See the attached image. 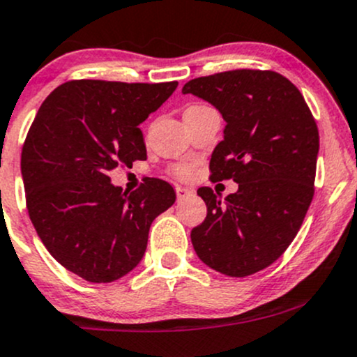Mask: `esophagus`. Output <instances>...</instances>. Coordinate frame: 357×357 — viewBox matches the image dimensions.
<instances>
[{
	"label": "esophagus",
	"mask_w": 357,
	"mask_h": 357,
	"mask_svg": "<svg viewBox=\"0 0 357 357\" xmlns=\"http://www.w3.org/2000/svg\"><path fill=\"white\" fill-rule=\"evenodd\" d=\"M175 192H177V199H178V201H182V199H185L187 195H192L194 190L189 189V187L177 185V187H175Z\"/></svg>",
	"instance_id": "obj_1"
}]
</instances>
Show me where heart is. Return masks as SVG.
I'll return each mask as SVG.
<instances>
[{"label": "heart", "instance_id": "heart-1", "mask_svg": "<svg viewBox=\"0 0 357 357\" xmlns=\"http://www.w3.org/2000/svg\"><path fill=\"white\" fill-rule=\"evenodd\" d=\"M201 107H204V105H189L185 109V112H187V110H197V109H201ZM172 172H174V174L180 178H189L190 175H192V167H190V165H187V163H178V165H175L174 168H172Z\"/></svg>", "mask_w": 357, "mask_h": 357}]
</instances>
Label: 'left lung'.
<instances>
[{"label": "left lung", "mask_w": 357, "mask_h": 357, "mask_svg": "<svg viewBox=\"0 0 357 357\" xmlns=\"http://www.w3.org/2000/svg\"><path fill=\"white\" fill-rule=\"evenodd\" d=\"M182 93L216 107L226 126L211 155V180L238 183L221 199L197 194L208 216L190 231L211 269L245 278L279 259L300 231L313 199L317 122L296 86L275 71L235 70L190 79Z\"/></svg>", "instance_id": "obj_1"}]
</instances>
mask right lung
<instances>
[{"instance_id": "obj_1", "label": "right lung", "mask_w": 357, "mask_h": 357, "mask_svg": "<svg viewBox=\"0 0 357 357\" xmlns=\"http://www.w3.org/2000/svg\"><path fill=\"white\" fill-rule=\"evenodd\" d=\"M178 83L75 79L57 86L22 149L26 209L57 262L88 282H112L143 259L153 220L175 202L160 178L122 192L109 172L146 160L137 126Z\"/></svg>"}]
</instances>
